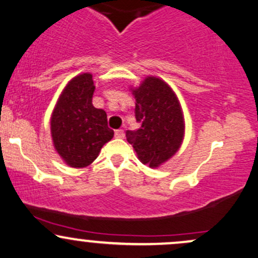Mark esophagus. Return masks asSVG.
<instances>
[{
    "mask_svg": "<svg viewBox=\"0 0 258 258\" xmlns=\"http://www.w3.org/2000/svg\"><path fill=\"white\" fill-rule=\"evenodd\" d=\"M115 137L116 138H123L124 137V131L123 130H116L115 131Z\"/></svg>",
    "mask_w": 258,
    "mask_h": 258,
    "instance_id": "1",
    "label": "esophagus"
}]
</instances>
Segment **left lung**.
<instances>
[{
  "mask_svg": "<svg viewBox=\"0 0 258 258\" xmlns=\"http://www.w3.org/2000/svg\"><path fill=\"white\" fill-rule=\"evenodd\" d=\"M135 115L141 127L127 131L138 159L157 168L180 148L183 138V116L176 95L164 81L155 77L144 79L134 89Z\"/></svg>",
  "mask_w": 258,
  "mask_h": 258,
  "instance_id": "8db88e82",
  "label": "left lung"
}]
</instances>
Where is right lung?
Segmentation results:
<instances>
[{
	"instance_id": "1",
	"label": "right lung",
	"mask_w": 258,
	"mask_h": 258,
	"mask_svg": "<svg viewBox=\"0 0 258 258\" xmlns=\"http://www.w3.org/2000/svg\"><path fill=\"white\" fill-rule=\"evenodd\" d=\"M95 86L90 73L75 77L58 98L51 117L53 146L73 168H84L97 159L101 147L114 137L106 112L93 106Z\"/></svg>"
}]
</instances>
